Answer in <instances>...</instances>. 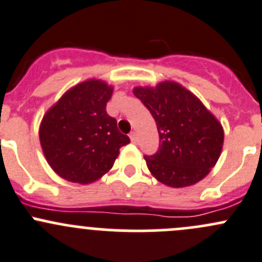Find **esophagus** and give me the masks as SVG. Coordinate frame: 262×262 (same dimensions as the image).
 Listing matches in <instances>:
<instances>
[{"label": "esophagus", "mask_w": 262, "mask_h": 262, "mask_svg": "<svg viewBox=\"0 0 262 262\" xmlns=\"http://www.w3.org/2000/svg\"><path fill=\"white\" fill-rule=\"evenodd\" d=\"M129 138H130V141L133 142V143H136V142H137V133H136V132H132V133L129 134Z\"/></svg>", "instance_id": "34e87169"}]
</instances>
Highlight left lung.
Masks as SVG:
<instances>
[{
    "label": "left lung",
    "mask_w": 262,
    "mask_h": 262,
    "mask_svg": "<svg viewBox=\"0 0 262 262\" xmlns=\"http://www.w3.org/2000/svg\"><path fill=\"white\" fill-rule=\"evenodd\" d=\"M133 92L155 118L160 136L157 152L144 156L152 175L172 187L204 179L221 156V123L176 82H162L155 89L136 87Z\"/></svg>",
    "instance_id": "8db88e82"
}]
</instances>
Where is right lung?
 <instances>
[{
  "label": "right lung",
  "instance_id": "obj_1",
  "mask_svg": "<svg viewBox=\"0 0 262 262\" xmlns=\"http://www.w3.org/2000/svg\"><path fill=\"white\" fill-rule=\"evenodd\" d=\"M113 87L90 80L66 92L44 115L40 144L50 167L68 181L89 184L114 165L130 142L106 113Z\"/></svg>",
  "mask_w": 262,
  "mask_h": 262
}]
</instances>
